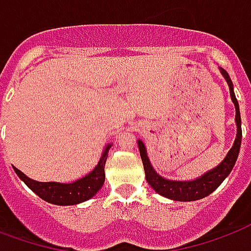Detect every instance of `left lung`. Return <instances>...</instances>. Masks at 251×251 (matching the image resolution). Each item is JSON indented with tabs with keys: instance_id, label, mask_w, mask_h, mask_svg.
<instances>
[{
	"instance_id": "obj_1",
	"label": "left lung",
	"mask_w": 251,
	"mask_h": 251,
	"mask_svg": "<svg viewBox=\"0 0 251 251\" xmlns=\"http://www.w3.org/2000/svg\"><path fill=\"white\" fill-rule=\"evenodd\" d=\"M221 73L223 77L226 78L230 89V96L233 100L234 107H235V124H237V138L234 140L233 147L230 148V151L226 155V158L213 170H210L206 174H203L202 176L194 179V180H170L163 176H160L155 170L152 168L150 159H148L147 150L142 140H138L139 151H140V158L143 162L144 173H146V180L148 184L160 194L162 197L178 201V202H191V201H198L204 197H207L213 193L214 190L219 187V184L222 183L225 179L227 178V175L231 173L234 164L238 158L239 148H241V140H242V128H241V113H239V105L237 101V98L234 95L233 83L231 78L228 76V73L221 68Z\"/></svg>"
}]
</instances>
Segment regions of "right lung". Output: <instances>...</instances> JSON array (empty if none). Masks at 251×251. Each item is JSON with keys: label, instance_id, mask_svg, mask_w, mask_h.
I'll list each match as a JSON object with an SVG mask.
<instances>
[{"label": "right lung", "instance_id": "obj_1", "mask_svg": "<svg viewBox=\"0 0 251 251\" xmlns=\"http://www.w3.org/2000/svg\"><path fill=\"white\" fill-rule=\"evenodd\" d=\"M112 144H108L104 150L101 158L99 160L96 167L92 171L87 174L78 180H75L72 183H57V182H37L28 178L24 173H21L18 168H14L20 179L26 184L33 193H36L41 199L47 201L57 206H72L77 203L85 202L91 199L98 193L100 188L103 187L105 174H104V166L107 162L108 151Z\"/></svg>", "mask_w": 251, "mask_h": 251}]
</instances>
